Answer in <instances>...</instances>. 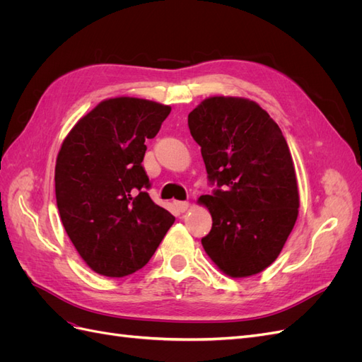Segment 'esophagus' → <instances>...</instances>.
<instances>
[{"instance_id": "esophagus-1", "label": "esophagus", "mask_w": 362, "mask_h": 362, "mask_svg": "<svg viewBox=\"0 0 362 362\" xmlns=\"http://www.w3.org/2000/svg\"><path fill=\"white\" fill-rule=\"evenodd\" d=\"M175 206H177L178 211L184 213L189 208V202L187 201H177V202H175Z\"/></svg>"}]
</instances>
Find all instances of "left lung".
<instances>
[{"label":"left lung","instance_id":"8db88e82","mask_svg":"<svg viewBox=\"0 0 362 362\" xmlns=\"http://www.w3.org/2000/svg\"><path fill=\"white\" fill-rule=\"evenodd\" d=\"M211 194L202 246L233 278L259 273L278 258L298 218L299 193L286 137L267 112L240 98H208L189 115Z\"/></svg>","mask_w":362,"mask_h":362}]
</instances>
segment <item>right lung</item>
<instances>
[{
    "label": "right lung",
    "instance_id": "1",
    "mask_svg": "<svg viewBox=\"0 0 362 362\" xmlns=\"http://www.w3.org/2000/svg\"><path fill=\"white\" fill-rule=\"evenodd\" d=\"M170 107L139 98L98 104L64 139L56 163L62 223L86 264L120 278L144 267L175 222L151 199L141 166Z\"/></svg>",
    "mask_w": 362,
    "mask_h": 362
}]
</instances>
